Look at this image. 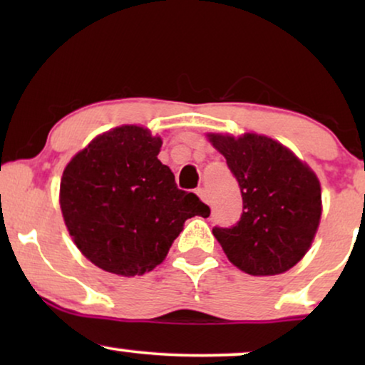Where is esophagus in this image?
I'll return each mask as SVG.
<instances>
[{
    "mask_svg": "<svg viewBox=\"0 0 365 365\" xmlns=\"http://www.w3.org/2000/svg\"><path fill=\"white\" fill-rule=\"evenodd\" d=\"M197 196L201 197L202 201L206 202V204L211 202V199H209V194H207V189H206V187H199V189H197Z\"/></svg>",
    "mask_w": 365,
    "mask_h": 365,
    "instance_id": "esophagus-1",
    "label": "esophagus"
}]
</instances>
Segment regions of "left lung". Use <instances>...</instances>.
<instances>
[{"instance_id": "1", "label": "left lung", "mask_w": 365, "mask_h": 365, "mask_svg": "<svg viewBox=\"0 0 365 365\" xmlns=\"http://www.w3.org/2000/svg\"><path fill=\"white\" fill-rule=\"evenodd\" d=\"M242 196L236 226L212 234L229 261L251 276H276L306 256L321 221V184L281 143L261 134H207Z\"/></svg>"}]
</instances>
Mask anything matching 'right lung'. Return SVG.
<instances>
[{"mask_svg":"<svg viewBox=\"0 0 365 365\" xmlns=\"http://www.w3.org/2000/svg\"><path fill=\"white\" fill-rule=\"evenodd\" d=\"M161 138L146 128L99 134L64 169L59 204L83 256L118 276H143L168 256L186 219L209 216L194 192L178 189L158 159Z\"/></svg>","mask_w":365,"mask_h":365,"instance_id":"right-lung-1","label":"right lung"}]
</instances>
